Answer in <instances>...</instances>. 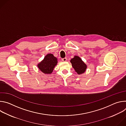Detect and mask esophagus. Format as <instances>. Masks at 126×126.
Listing matches in <instances>:
<instances>
[{
  "label": "esophagus",
  "mask_w": 126,
  "mask_h": 126,
  "mask_svg": "<svg viewBox=\"0 0 126 126\" xmlns=\"http://www.w3.org/2000/svg\"><path fill=\"white\" fill-rule=\"evenodd\" d=\"M62 61H63V62H66V61H67V58L66 57V58H62Z\"/></svg>",
  "instance_id": "1"
}]
</instances>
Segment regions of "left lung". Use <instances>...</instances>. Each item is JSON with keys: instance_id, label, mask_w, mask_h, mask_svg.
Wrapping results in <instances>:
<instances>
[{"instance_id": "left-lung-1", "label": "left lung", "mask_w": 126, "mask_h": 126, "mask_svg": "<svg viewBox=\"0 0 126 126\" xmlns=\"http://www.w3.org/2000/svg\"><path fill=\"white\" fill-rule=\"evenodd\" d=\"M70 62L78 74H83L86 71L87 65L78 56H75L74 58L71 59Z\"/></svg>"}]
</instances>
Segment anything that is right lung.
Segmentation results:
<instances>
[{
    "instance_id": "right-lung-1",
    "label": "right lung",
    "mask_w": 126,
    "mask_h": 126,
    "mask_svg": "<svg viewBox=\"0 0 126 126\" xmlns=\"http://www.w3.org/2000/svg\"><path fill=\"white\" fill-rule=\"evenodd\" d=\"M57 62V58L52 54H48L44 57V59L37 65V66L44 74H49L52 73Z\"/></svg>"
}]
</instances>
